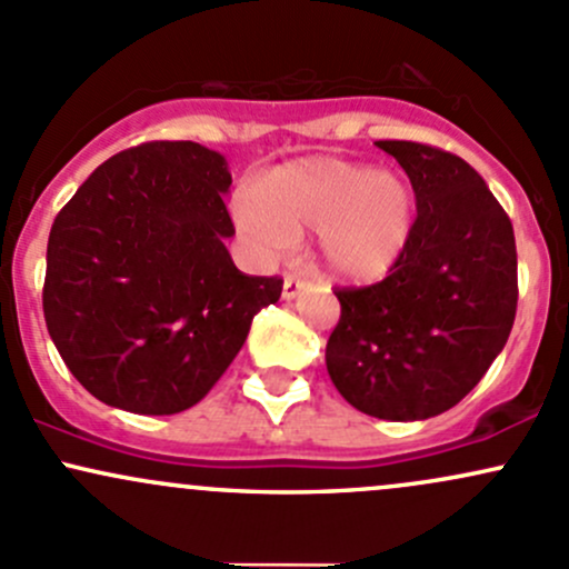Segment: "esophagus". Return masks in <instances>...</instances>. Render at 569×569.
Segmentation results:
<instances>
[{
  "label": "esophagus",
  "mask_w": 569,
  "mask_h": 569,
  "mask_svg": "<svg viewBox=\"0 0 569 569\" xmlns=\"http://www.w3.org/2000/svg\"><path fill=\"white\" fill-rule=\"evenodd\" d=\"M305 289H308V280H305L302 274L289 272L283 278V299H297Z\"/></svg>",
  "instance_id": "obj_1"
}]
</instances>
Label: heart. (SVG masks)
I'll use <instances>...</instances> for the list:
<instances>
[{"label": "heart", "mask_w": 569, "mask_h": 569, "mask_svg": "<svg viewBox=\"0 0 569 569\" xmlns=\"http://www.w3.org/2000/svg\"><path fill=\"white\" fill-rule=\"evenodd\" d=\"M416 216V189L402 174L329 156L274 167L234 204L237 229L259 253L280 256L318 232L327 272L353 283L383 278L402 259Z\"/></svg>", "instance_id": "1"}]
</instances>
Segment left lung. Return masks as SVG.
<instances>
[{
	"label": "left lung",
	"instance_id": "8db88e82",
	"mask_svg": "<svg viewBox=\"0 0 569 569\" xmlns=\"http://www.w3.org/2000/svg\"><path fill=\"white\" fill-rule=\"evenodd\" d=\"M416 189L408 251L380 283L335 291L332 383L356 410L423 421L461 402L508 342L518 302L513 223L459 156L380 140Z\"/></svg>",
	"mask_w": 569,
	"mask_h": 569
}]
</instances>
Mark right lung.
Masks as SVG:
<instances>
[{"mask_svg": "<svg viewBox=\"0 0 569 569\" xmlns=\"http://www.w3.org/2000/svg\"><path fill=\"white\" fill-rule=\"evenodd\" d=\"M218 151L142 142L89 174L48 237L42 310L64 365L110 408L172 416L240 353L280 278L242 274Z\"/></svg>", "mask_w": 569, "mask_h": 569, "instance_id": "right-lung-1", "label": "right lung"}]
</instances>
